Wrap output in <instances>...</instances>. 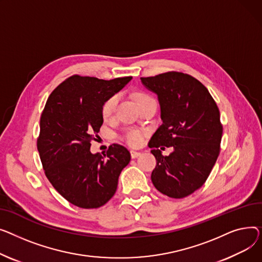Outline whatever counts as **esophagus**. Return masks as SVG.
<instances>
[{"label": "esophagus", "instance_id": "obj_1", "mask_svg": "<svg viewBox=\"0 0 262 262\" xmlns=\"http://www.w3.org/2000/svg\"><path fill=\"white\" fill-rule=\"evenodd\" d=\"M130 155H131V158H132V159H136V158H138V157H141L142 153L138 152V151L131 150V151H130Z\"/></svg>", "mask_w": 262, "mask_h": 262}]
</instances>
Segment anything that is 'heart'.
<instances>
[{"mask_svg":"<svg viewBox=\"0 0 262 262\" xmlns=\"http://www.w3.org/2000/svg\"><path fill=\"white\" fill-rule=\"evenodd\" d=\"M149 99H152V98L144 93H137L135 95V100L138 104L146 101V100H149ZM118 101H119V95H117V94L111 96L110 98H107L104 101V103L102 104V107H101V113H102V116L104 119H109L113 116V114L116 110V106L118 104ZM124 140L130 146H138V145H141V143L143 141V135L140 131L129 129L124 134Z\"/></svg>","mask_w":262,"mask_h":262,"instance_id":"obj_1","label":"heart"}]
</instances>
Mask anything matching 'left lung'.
Listing matches in <instances>:
<instances>
[{"mask_svg":"<svg viewBox=\"0 0 262 262\" xmlns=\"http://www.w3.org/2000/svg\"><path fill=\"white\" fill-rule=\"evenodd\" d=\"M141 81L157 94L163 121L149 142L157 159L151 181L163 194L187 196L203 185L218 159L223 132L218 106L187 74L168 72ZM165 146L174 148L170 156L161 155Z\"/></svg>","mask_w":262,"mask_h":262,"instance_id":"left-lung-1","label":"left lung"}]
</instances>
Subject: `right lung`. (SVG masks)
<instances>
[{
    "instance_id": "right-lung-1",
    "label": "right lung",
    "mask_w": 262,
    "mask_h": 262,
    "mask_svg": "<svg viewBox=\"0 0 262 262\" xmlns=\"http://www.w3.org/2000/svg\"><path fill=\"white\" fill-rule=\"evenodd\" d=\"M131 79L75 75L58 85L46 101L37 142L40 159L55 189L76 206L104 205L130 162V152L121 145L110 146L106 157L92 153L90 148L103 122L102 104Z\"/></svg>"
}]
</instances>
